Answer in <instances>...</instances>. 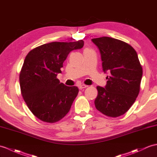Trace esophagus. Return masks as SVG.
I'll list each match as a JSON object with an SVG mask.
<instances>
[{
    "mask_svg": "<svg viewBox=\"0 0 157 157\" xmlns=\"http://www.w3.org/2000/svg\"><path fill=\"white\" fill-rule=\"evenodd\" d=\"M78 87L79 89H83V88H86V87H87V86L84 85V84H81V85H79Z\"/></svg>",
    "mask_w": 157,
    "mask_h": 157,
    "instance_id": "34e87169",
    "label": "esophagus"
}]
</instances>
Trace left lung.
<instances>
[{
	"instance_id": "1",
	"label": "left lung",
	"mask_w": 157,
	"mask_h": 157,
	"mask_svg": "<svg viewBox=\"0 0 157 157\" xmlns=\"http://www.w3.org/2000/svg\"><path fill=\"white\" fill-rule=\"evenodd\" d=\"M92 41L100 52L104 71L110 73L105 87L97 86L95 106L105 116L118 117L129 110L138 96L143 68L136 52L128 43L108 37Z\"/></svg>"
}]
</instances>
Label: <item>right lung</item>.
Instances as JSON below:
<instances>
[{
  "label": "right lung",
  "instance_id": "1",
  "mask_svg": "<svg viewBox=\"0 0 157 157\" xmlns=\"http://www.w3.org/2000/svg\"><path fill=\"white\" fill-rule=\"evenodd\" d=\"M83 46V40L52 42L35 47L25 57L19 75L21 94L29 110L41 121L55 123L70 111L79 89L60 83L57 75L68 54Z\"/></svg>",
  "mask_w": 157,
  "mask_h": 157
}]
</instances>
